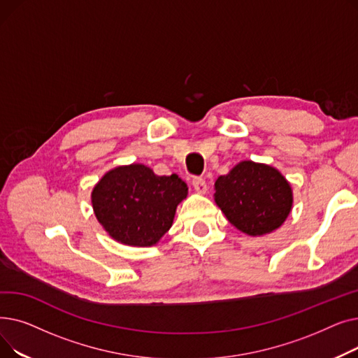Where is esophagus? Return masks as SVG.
I'll return each mask as SVG.
<instances>
[{"label": "esophagus", "instance_id": "1", "mask_svg": "<svg viewBox=\"0 0 358 358\" xmlns=\"http://www.w3.org/2000/svg\"><path fill=\"white\" fill-rule=\"evenodd\" d=\"M193 187H194V190L200 194H204L206 192H208V184H206V181L201 177L193 178Z\"/></svg>", "mask_w": 358, "mask_h": 358}]
</instances>
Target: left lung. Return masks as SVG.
Instances as JSON below:
<instances>
[{"instance_id":"left-lung-1","label":"left lung","mask_w":358,"mask_h":358,"mask_svg":"<svg viewBox=\"0 0 358 358\" xmlns=\"http://www.w3.org/2000/svg\"><path fill=\"white\" fill-rule=\"evenodd\" d=\"M215 201L241 232L261 236L280 228L289 216L293 193L278 169L242 161L215 182Z\"/></svg>"}]
</instances>
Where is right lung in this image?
Returning <instances> with one entry per match:
<instances>
[{"label":"right lung","mask_w":358,"mask_h":358,"mask_svg":"<svg viewBox=\"0 0 358 358\" xmlns=\"http://www.w3.org/2000/svg\"><path fill=\"white\" fill-rule=\"evenodd\" d=\"M187 184L142 164L110 169L91 193L94 213L108 235L129 247H152L171 228Z\"/></svg>","instance_id":"obj_1"}]
</instances>
